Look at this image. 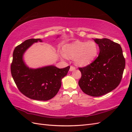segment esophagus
Instances as JSON below:
<instances>
[{
	"label": "esophagus",
	"instance_id": "obj_1",
	"mask_svg": "<svg viewBox=\"0 0 132 132\" xmlns=\"http://www.w3.org/2000/svg\"><path fill=\"white\" fill-rule=\"evenodd\" d=\"M75 69V68L74 67H73V66H70V69H69V70L70 71H73V70H74Z\"/></svg>",
	"mask_w": 132,
	"mask_h": 132
}]
</instances>
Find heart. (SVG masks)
<instances>
[{
    "mask_svg": "<svg viewBox=\"0 0 132 132\" xmlns=\"http://www.w3.org/2000/svg\"><path fill=\"white\" fill-rule=\"evenodd\" d=\"M63 52V53H61L62 58H74L75 64L85 66L89 64L97 55L98 46L96 43L93 41H77L64 46Z\"/></svg>",
    "mask_w": 132,
    "mask_h": 132,
    "instance_id": "b5f03b06",
    "label": "heart"
}]
</instances>
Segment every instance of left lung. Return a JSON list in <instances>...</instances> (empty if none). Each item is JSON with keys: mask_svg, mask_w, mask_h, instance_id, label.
Listing matches in <instances>:
<instances>
[{"mask_svg": "<svg viewBox=\"0 0 132 132\" xmlns=\"http://www.w3.org/2000/svg\"><path fill=\"white\" fill-rule=\"evenodd\" d=\"M94 40L98 45L99 55L89 65L79 68L81 77L78 84L84 93L97 97L110 93L119 85L126 61L118 43L108 38Z\"/></svg>", "mask_w": 132, "mask_h": 132, "instance_id": "obj_1", "label": "left lung"}]
</instances>
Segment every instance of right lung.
I'll return each mask as SVG.
<instances>
[{
    "label": "right lung",
    "instance_id": "1",
    "mask_svg": "<svg viewBox=\"0 0 132 132\" xmlns=\"http://www.w3.org/2000/svg\"><path fill=\"white\" fill-rule=\"evenodd\" d=\"M42 42L40 38L27 39L15 47L13 52L11 73L18 89L31 99L47 101L58 93L62 79L70 67L59 69L54 65L37 69L29 68L23 61V54L34 43Z\"/></svg>",
    "mask_w": 132,
    "mask_h": 132
}]
</instances>
